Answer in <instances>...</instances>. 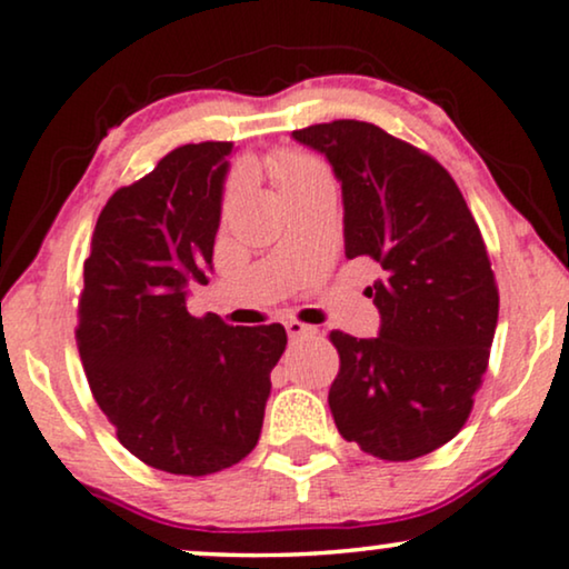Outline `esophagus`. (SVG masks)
Returning a JSON list of instances; mask_svg holds the SVG:
<instances>
[{
    "instance_id": "34e87169",
    "label": "esophagus",
    "mask_w": 569,
    "mask_h": 569,
    "mask_svg": "<svg viewBox=\"0 0 569 569\" xmlns=\"http://www.w3.org/2000/svg\"><path fill=\"white\" fill-rule=\"evenodd\" d=\"M284 329H287V335H290V340H303V338H313V335H317V327H308V325H303V321H296V319L287 321Z\"/></svg>"
}]
</instances>
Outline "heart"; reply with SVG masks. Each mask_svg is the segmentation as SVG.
<instances>
[{
	"instance_id": "obj_1",
	"label": "heart",
	"mask_w": 569,
	"mask_h": 569,
	"mask_svg": "<svg viewBox=\"0 0 569 569\" xmlns=\"http://www.w3.org/2000/svg\"><path fill=\"white\" fill-rule=\"evenodd\" d=\"M269 173L277 181L279 189H282L284 194L296 192V189L311 184V181H319V179H327V168L319 163V160L308 158V156H300V152H290V150H279L273 152L269 158Z\"/></svg>"
}]
</instances>
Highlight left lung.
<instances>
[{
	"label": "left lung",
	"instance_id": "1",
	"mask_svg": "<svg viewBox=\"0 0 569 569\" xmlns=\"http://www.w3.org/2000/svg\"><path fill=\"white\" fill-rule=\"evenodd\" d=\"M292 137L319 150L340 179L346 256L382 269L367 287L380 335L329 332L340 353L329 388L335 425L377 459L432 453L469 419L499 321L478 221L438 160L380 126L346 118Z\"/></svg>",
	"mask_w": 569,
	"mask_h": 569
}]
</instances>
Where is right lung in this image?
<instances>
[{
	"mask_svg": "<svg viewBox=\"0 0 569 569\" xmlns=\"http://www.w3.org/2000/svg\"><path fill=\"white\" fill-rule=\"evenodd\" d=\"M231 142L181 144L116 189L83 261L76 342L118 440L171 475L221 472L258 443L282 325L229 327L187 311L208 284Z\"/></svg>",
	"mask_w": 569,
	"mask_h": 569,
	"instance_id": "obj_1",
	"label": "right lung"
}]
</instances>
